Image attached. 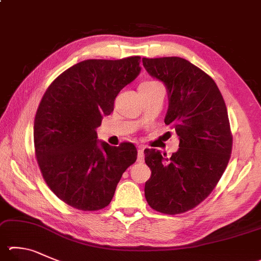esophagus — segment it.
Returning a JSON list of instances; mask_svg holds the SVG:
<instances>
[{
	"instance_id": "obj_1",
	"label": "esophagus",
	"mask_w": 261,
	"mask_h": 261,
	"mask_svg": "<svg viewBox=\"0 0 261 261\" xmlns=\"http://www.w3.org/2000/svg\"><path fill=\"white\" fill-rule=\"evenodd\" d=\"M138 162H143L144 161V147H138Z\"/></svg>"
}]
</instances>
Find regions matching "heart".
I'll return each instance as SVG.
<instances>
[{
	"label": "heart",
	"mask_w": 261,
	"mask_h": 261,
	"mask_svg": "<svg viewBox=\"0 0 261 261\" xmlns=\"http://www.w3.org/2000/svg\"><path fill=\"white\" fill-rule=\"evenodd\" d=\"M154 83H158V82H155V81H146V82L141 83L139 87H143V85H148V84H154Z\"/></svg>",
	"instance_id": "1"
}]
</instances>
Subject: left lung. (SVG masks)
I'll use <instances>...</instances> for the list:
<instances>
[{
  "label": "left lung",
  "mask_w": 261,
  "mask_h": 261,
  "mask_svg": "<svg viewBox=\"0 0 261 261\" xmlns=\"http://www.w3.org/2000/svg\"><path fill=\"white\" fill-rule=\"evenodd\" d=\"M143 65L167 87L164 123L179 136V149L171 158L144 150L151 171L145 197L151 209L179 215L210 195L228 164L233 138L226 103L216 82L186 59L143 58Z\"/></svg>",
  "instance_id": "1"
}]
</instances>
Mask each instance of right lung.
Masks as SVG:
<instances>
[{"label":"right lung","mask_w":261,"mask_h":261,"mask_svg":"<svg viewBox=\"0 0 261 261\" xmlns=\"http://www.w3.org/2000/svg\"><path fill=\"white\" fill-rule=\"evenodd\" d=\"M139 56L81 61L42 97L34 120L37 163L51 191L75 209L106 207L123 172L136 162L134 144L99 141L96 129L114 111L118 92L139 75Z\"/></svg>","instance_id":"add662e5"}]
</instances>
